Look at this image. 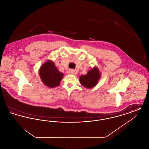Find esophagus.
I'll return each instance as SVG.
<instances>
[{"mask_svg":"<svg viewBox=\"0 0 149 149\" xmlns=\"http://www.w3.org/2000/svg\"><path fill=\"white\" fill-rule=\"evenodd\" d=\"M74 70L70 69V70H69V74H74Z\"/></svg>","mask_w":149,"mask_h":149,"instance_id":"obj_1","label":"esophagus"}]
</instances>
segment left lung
Wrapping results in <instances>:
<instances>
[{"instance_id": "left-lung-1", "label": "left lung", "mask_w": 149, "mask_h": 149, "mask_svg": "<svg viewBox=\"0 0 149 149\" xmlns=\"http://www.w3.org/2000/svg\"><path fill=\"white\" fill-rule=\"evenodd\" d=\"M100 77L99 70L97 68H94L88 72L85 75L80 77V83L88 88H92L95 86Z\"/></svg>"}]
</instances>
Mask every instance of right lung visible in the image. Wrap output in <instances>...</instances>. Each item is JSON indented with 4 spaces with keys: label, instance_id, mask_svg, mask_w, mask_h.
I'll list each match as a JSON object with an SVG mask.
<instances>
[{
    "label": "right lung",
    "instance_id": "right-lung-1",
    "mask_svg": "<svg viewBox=\"0 0 149 149\" xmlns=\"http://www.w3.org/2000/svg\"><path fill=\"white\" fill-rule=\"evenodd\" d=\"M39 72L42 81L50 88L60 85V82L63 77V73L58 71L55 65L50 60L43 64Z\"/></svg>",
    "mask_w": 149,
    "mask_h": 149
}]
</instances>
